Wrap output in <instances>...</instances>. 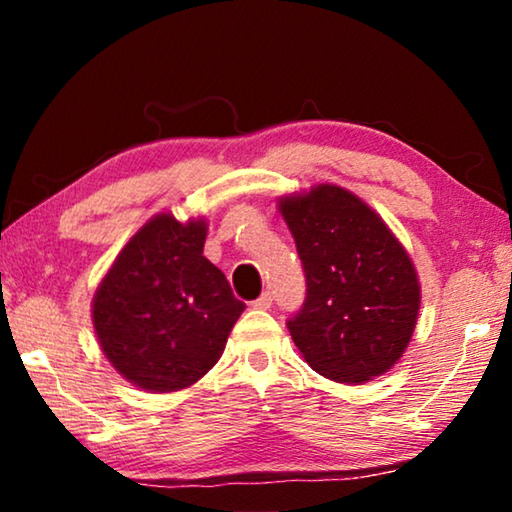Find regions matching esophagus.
Here are the masks:
<instances>
[{
	"label": "esophagus",
	"instance_id": "obj_1",
	"mask_svg": "<svg viewBox=\"0 0 512 512\" xmlns=\"http://www.w3.org/2000/svg\"><path fill=\"white\" fill-rule=\"evenodd\" d=\"M271 305H273V296L266 291V293H262V296H259V298L253 302V309L266 311V309H271Z\"/></svg>",
	"mask_w": 512,
	"mask_h": 512
}]
</instances>
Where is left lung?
Returning a JSON list of instances; mask_svg holds the SVG:
<instances>
[{
  "label": "left lung",
  "mask_w": 512,
  "mask_h": 512,
  "mask_svg": "<svg viewBox=\"0 0 512 512\" xmlns=\"http://www.w3.org/2000/svg\"><path fill=\"white\" fill-rule=\"evenodd\" d=\"M307 296L287 320L293 343L318 375L363 384L384 375L409 345L420 282L404 246L359 196L336 185L280 198Z\"/></svg>",
  "instance_id": "1"
}]
</instances>
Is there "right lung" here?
<instances>
[{
	"label": "right lung",
	"mask_w": 512,
	"mask_h": 512,
	"mask_svg": "<svg viewBox=\"0 0 512 512\" xmlns=\"http://www.w3.org/2000/svg\"><path fill=\"white\" fill-rule=\"evenodd\" d=\"M205 219L162 212L121 248L92 300L94 332L121 377L149 393L192 386L221 359L246 305L203 255Z\"/></svg>",
	"instance_id": "right-lung-1"
}]
</instances>
